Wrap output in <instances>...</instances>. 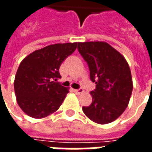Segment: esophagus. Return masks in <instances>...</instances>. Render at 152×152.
<instances>
[{
	"label": "esophagus",
	"mask_w": 152,
	"mask_h": 152,
	"mask_svg": "<svg viewBox=\"0 0 152 152\" xmlns=\"http://www.w3.org/2000/svg\"><path fill=\"white\" fill-rule=\"evenodd\" d=\"M74 92L76 93V94H80L84 92V89H74Z\"/></svg>",
	"instance_id": "34e87169"
}]
</instances>
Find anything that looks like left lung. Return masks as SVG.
Here are the masks:
<instances>
[{
	"instance_id": "8db88e82",
	"label": "left lung",
	"mask_w": 152,
	"mask_h": 152,
	"mask_svg": "<svg viewBox=\"0 0 152 152\" xmlns=\"http://www.w3.org/2000/svg\"><path fill=\"white\" fill-rule=\"evenodd\" d=\"M77 49L96 84V89L90 92L92 103L83 107V112L95 123H111L121 116L129 102L133 91L129 66L120 52L104 41L78 42Z\"/></svg>"
}]
</instances>
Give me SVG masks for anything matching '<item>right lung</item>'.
Masks as SVG:
<instances>
[{
	"instance_id": "add662e5",
	"label": "right lung",
	"mask_w": 152,
	"mask_h": 152,
	"mask_svg": "<svg viewBox=\"0 0 152 152\" xmlns=\"http://www.w3.org/2000/svg\"><path fill=\"white\" fill-rule=\"evenodd\" d=\"M77 42L54 44L25 57L15 75L16 100L23 112L35 119L50 115L59 108L69 88L57 81L59 67L76 50Z\"/></svg>"
}]
</instances>
